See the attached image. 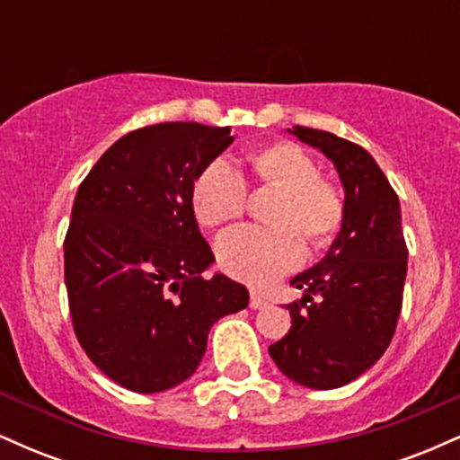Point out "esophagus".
I'll list each match as a JSON object with an SVG mask.
<instances>
[{
    "label": "esophagus",
    "instance_id": "34e87169",
    "mask_svg": "<svg viewBox=\"0 0 460 460\" xmlns=\"http://www.w3.org/2000/svg\"><path fill=\"white\" fill-rule=\"evenodd\" d=\"M248 305H251V309H263V307H268L270 303H268L263 296H260L257 292H251V300H248Z\"/></svg>",
    "mask_w": 460,
    "mask_h": 460
}]
</instances>
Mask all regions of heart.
<instances>
[{"label":"heart","mask_w":460,"mask_h":460,"mask_svg":"<svg viewBox=\"0 0 460 460\" xmlns=\"http://www.w3.org/2000/svg\"><path fill=\"white\" fill-rule=\"evenodd\" d=\"M248 172L260 186L281 192L272 212L277 226L244 225L216 242V260L229 277L268 288L305 260V241L331 244L346 220L344 190L320 177V164L296 142H272L248 155ZM246 181L226 160L209 162L192 183V209L200 225L220 226L246 208Z\"/></svg>","instance_id":"obj_1"}]
</instances>
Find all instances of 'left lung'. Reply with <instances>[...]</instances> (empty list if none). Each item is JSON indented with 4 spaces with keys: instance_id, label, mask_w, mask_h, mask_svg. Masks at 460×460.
<instances>
[{
    "instance_id": "left-lung-1",
    "label": "left lung",
    "mask_w": 460,
    "mask_h": 460,
    "mask_svg": "<svg viewBox=\"0 0 460 460\" xmlns=\"http://www.w3.org/2000/svg\"><path fill=\"white\" fill-rule=\"evenodd\" d=\"M292 134L331 157L346 190V220L326 257L294 277L292 329L268 348L279 369L311 389H335L372 367L392 341L406 279L400 200L374 157L322 129Z\"/></svg>"
}]
</instances>
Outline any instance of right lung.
<instances>
[{
	"mask_svg": "<svg viewBox=\"0 0 460 460\" xmlns=\"http://www.w3.org/2000/svg\"><path fill=\"white\" fill-rule=\"evenodd\" d=\"M229 128L157 123L125 134L79 183L65 283L79 346L136 394L183 383L208 332L248 305L244 285L200 272L214 252L192 209L194 179L234 142Z\"/></svg>",
	"mask_w": 460,
	"mask_h": 460,
	"instance_id": "right-lung-1",
	"label": "right lung"
}]
</instances>
